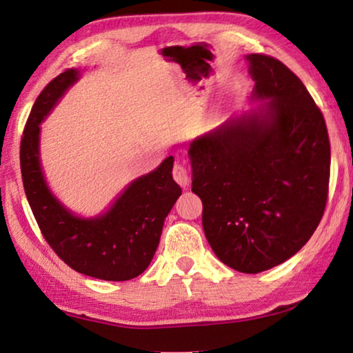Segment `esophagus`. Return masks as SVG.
I'll list each match as a JSON object with an SVG mask.
<instances>
[{"label":"esophagus","mask_w":353,"mask_h":353,"mask_svg":"<svg viewBox=\"0 0 353 353\" xmlns=\"http://www.w3.org/2000/svg\"><path fill=\"white\" fill-rule=\"evenodd\" d=\"M172 177H174V181L181 185V187L187 188L190 185V176H188V171L187 168L182 163H176L174 168H172Z\"/></svg>","instance_id":"34e87169"}]
</instances>
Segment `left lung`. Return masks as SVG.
I'll return each mask as SVG.
<instances>
[{
    "instance_id": "8db88e82",
    "label": "left lung",
    "mask_w": 353,
    "mask_h": 353,
    "mask_svg": "<svg viewBox=\"0 0 353 353\" xmlns=\"http://www.w3.org/2000/svg\"><path fill=\"white\" fill-rule=\"evenodd\" d=\"M259 109L196 139L188 155L202 227L232 270L256 274L303 248L328 198L330 141L302 81L277 59L250 54Z\"/></svg>"
}]
</instances>
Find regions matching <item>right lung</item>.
<instances>
[{"mask_svg":"<svg viewBox=\"0 0 353 353\" xmlns=\"http://www.w3.org/2000/svg\"><path fill=\"white\" fill-rule=\"evenodd\" d=\"M77 77V70H65L35 99L20 143L23 187L41 235L59 259L85 276L124 282L149 266L165 218L182 190L171 174L174 159L168 157L157 170L135 179L101 216H76L52 196L40 166L39 124Z\"/></svg>","mask_w":353,"mask_h":353,"instance_id":"1","label":"right lung"}]
</instances>
